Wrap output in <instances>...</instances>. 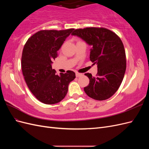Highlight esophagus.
<instances>
[{
	"label": "esophagus",
	"mask_w": 149,
	"mask_h": 149,
	"mask_svg": "<svg viewBox=\"0 0 149 149\" xmlns=\"http://www.w3.org/2000/svg\"><path fill=\"white\" fill-rule=\"evenodd\" d=\"M83 76V74L81 73H76V77H80V76Z\"/></svg>",
	"instance_id": "obj_1"
}]
</instances>
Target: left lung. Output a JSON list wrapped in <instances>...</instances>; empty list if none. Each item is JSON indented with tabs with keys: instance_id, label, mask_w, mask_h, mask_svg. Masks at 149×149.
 <instances>
[{
	"instance_id": "1",
	"label": "left lung",
	"mask_w": 149,
	"mask_h": 149,
	"mask_svg": "<svg viewBox=\"0 0 149 149\" xmlns=\"http://www.w3.org/2000/svg\"><path fill=\"white\" fill-rule=\"evenodd\" d=\"M91 46L89 58L97 66L96 77L85 75L89 83L84 88L87 95L95 100L103 101L118 91L126 69L125 52L120 38L104 28L89 27L76 29L71 34Z\"/></svg>"
}]
</instances>
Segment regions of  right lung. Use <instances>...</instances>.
<instances>
[{
	"label": "right lung",
	"mask_w": 149,
	"mask_h": 149,
	"mask_svg": "<svg viewBox=\"0 0 149 149\" xmlns=\"http://www.w3.org/2000/svg\"><path fill=\"white\" fill-rule=\"evenodd\" d=\"M74 30H41L27 40L22 55V70L29 89L38 101L54 104L63 100L74 72L55 74L52 61L66 38Z\"/></svg>",
	"instance_id": "add662e5"
}]
</instances>
